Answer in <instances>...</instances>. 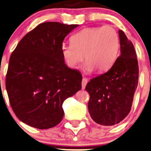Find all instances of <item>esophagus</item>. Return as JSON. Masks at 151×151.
<instances>
[{
    "label": "esophagus",
    "mask_w": 151,
    "mask_h": 151,
    "mask_svg": "<svg viewBox=\"0 0 151 151\" xmlns=\"http://www.w3.org/2000/svg\"><path fill=\"white\" fill-rule=\"evenodd\" d=\"M87 83H88V79H86L85 77H83V79H82V88L83 89V90L85 88Z\"/></svg>",
    "instance_id": "34e87169"
}]
</instances>
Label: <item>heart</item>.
Here are the masks:
<instances>
[{"mask_svg":"<svg viewBox=\"0 0 151 151\" xmlns=\"http://www.w3.org/2000/svg\"><path fill=\"white\" fill-rule=\"evenodd\" d=\"M120 42L118 33L111 26L88 27L73 35L70 44L61 45V55L69 67L75 69L85 55L84 70L109 71L118 58Z\"/></svg>","mask_w":151,"mask_h":151,"instance_id":"1","label":"heart"}]
</instances>
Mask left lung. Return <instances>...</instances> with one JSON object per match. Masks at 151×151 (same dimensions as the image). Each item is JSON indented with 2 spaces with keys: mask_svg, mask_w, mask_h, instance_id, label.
Instances as JSON below:
<instances>
[{
  "mask_svg": "<svg viewBox=\"0 0 151 151\" xmlns=\"http://www.w3.org/2000/svg\"><path fill=\"white\" fill-rule=\"evenodd\" d=\"M121 54L107 72L91 79L85 90L90 94L88 111L93 120L113 126L129 113L138 84L139 67L132 42L119 30Z\"/></svg>",
  "mask_w": 151,
  "mask_h": 151,
  "instance_id": "left-lung-1",
  "label": "left lung"
}]
</instances>
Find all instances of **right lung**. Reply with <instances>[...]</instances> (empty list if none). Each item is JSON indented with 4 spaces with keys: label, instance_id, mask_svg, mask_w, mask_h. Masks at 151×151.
<instances>
[{
    "label": "right lung",
    "instance_id": "1",
    "mask_svg": "<svg viewBox=\"0 0 151 151\" xmlns=\"http://www.w3.org/2000/svg\"><path fill=\"white\" fill-rule=\"evenodd\" d=\"M78 24H40L19 42L9 59L6 88L17 118L45 129L62 120V104L82 88V74L61 55L64 38Z\"/></svg>",
    "mask_w": 151,
    "mask_h": 151
}]
</instances>
